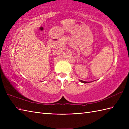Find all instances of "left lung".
Here are the masks:
<instances>
[{"mask_svg":"<svg viewBox=\"0 0 129 129\" xmlns=\"http://www.w3.org/2000/svg\"><path fill=\"white\" fill-rule=\"evenodd\" d=\"M79 81H81V83H90V82H88V81H84L81 80H79Z\"/></svg>","mask_w":129,"mask_h":129,"instance_id":"8db88e82","label":"left lung"}]
</instances>
